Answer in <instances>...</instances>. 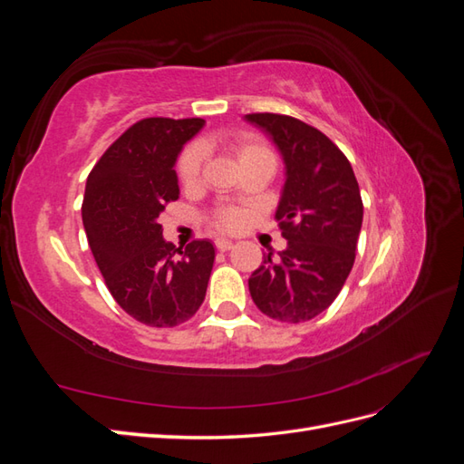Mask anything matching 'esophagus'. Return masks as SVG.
<instances>
[{
  "mask_svg": "<svg viewBox=\"0 0 464 464\" xmlns=\"http://www.w3.org/2000/svg\"><path fill=\"white\" fill-rule=\"evenodd\" d=\"M215 246H217L218 251H230V249L234 247V242H232V240H227V237H217Z\"/></svg>",
  "mask_w": 464,
  "mask_h": 464,
  "instance_id": "1",
  "label": "esophagus"
}]
</instances>
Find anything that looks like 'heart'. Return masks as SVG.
<instances>
[{
    "label": "heart",
    "mask_w": 464,
    "mask_h": 464,
    "mask_svg": "<svg viewBox=\"0 0 464 464\" xmlns=\"http://www.w3.org/2000/svg\"><path fill=\"white\" fill-rule=\"evenodd\" d=\"M236 150H237V157H240V162H246V160L256 159V157H263V154H273L269 150V147H266L263 141H259V139H256V137H249V135H244L237 139ZM201 159H203V152L198 145H191L184 152H181V157L178 159V166H176L179 184L193 186L195 181H198L199 170H201ZM217 224L220 228H236L237 224H240V215L230 208L218 210Z\"/></svg>",
    "instance_id": "b5f03b06"
}]
</instances>
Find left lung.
<instances>
[{
  "mask_svg": "<svg viewBox=\"0 0 464 464\" xmlns=\"http://www.w3.org/2000/svg\"><path fill=\"white\" fill-rule=\"evenodd\" d=\"M269 133L286 164L275 218L288 242L263 254L247 285L259 310L278 321L314 319L339 296L356 259L363 205L344 152L312 125L283 114H247Z\"/></svg>",
  "mask_w": 464,
  "mask_h": 464,
  "instance_id": "8db88e82",
  "label": "left lung"
}]
</instances>
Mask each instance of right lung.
<instances>
[{
    "mask_svg": "<svg viewBox=\"0 0 464 464\" xmlns=\"http://www.w3.org/2000/svg\"><path fill=\"white\" fill-rule=\"evenodd\" d=\"M203 125L201 118L139 120L87 178L81 213L94 261L121 310L149 327H176L193 317L213 271V244L195 240L179 251L159 224L179 195L178 154Z\"/></svg>",
    "mask_w": 464,
    "mask_h": 464,
    "instance_id": "right-lung-1",
    "label": "right lung"
}]
</instances>
